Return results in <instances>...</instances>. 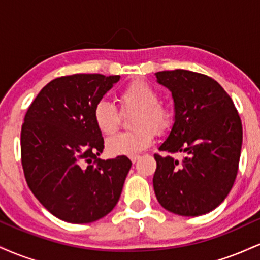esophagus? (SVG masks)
Here are the masks:
<instances>
[{
  "label": "esophagus",
  "instance_id": "obj_1",
  "mask_svg": "<svg viewBox=\"0 0 260 260\" xmlns=\"http://www.w3.org/2000/svg\"><path fill=\"white\" fill-rule=\"evenodd\" d=\"M129 159H131V161H132V162H133V164H136V162H137V161H138V159H139V156H138V155H136V156H131V157H129Z\"/></svg>",
  "mask_w": 260,
  "mask_h": 260
}]
</instances>
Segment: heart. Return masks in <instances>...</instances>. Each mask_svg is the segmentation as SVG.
Here are the masks:
<instances>
[{
    "label": "heart",
    "instance_id": "b5f03b06",
    "mask_svg": "<svg viewBox=\"0 0 260 260\" xmlns=\"http://www.w3.org/2000/svg\"><path fill=\"white\" fill-rule=\"evenodd\" d=\"M160 91L147 80H133L122 89L117 96L121 112L134 111L131 127L136 129L110 139L107 142V151L110 154L128 156L139 154L153 143V129L156 133H164L172 126L174 113L160 103ZM92 117L98 129L107 137L117 132L121 123V113L116 106L104 100L95 105Z\"/></svg>",
    "mask_w": 260,
    "mask_h": 260
}]
</instances>
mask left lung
<instances>
[{
  "instance_id": "8db88e82",
  "label": "left lung",
  "mask_w": 260,
  "mask_h": 260,
  "mask_svg": "<svg viewBox=\"0 0 260 260\" xmlns=\"http://www.w3.org/2000/svg\"><path fill=\"white\" fill-rule=\"evenodd\" d=\"M172 92L175 123L162 153L155 154L153 184L161 207L182 216L214 210L234 186L242 147V122L234 101L216 80L186 70L156 73Z\"/></svg>"
}]
</instances>
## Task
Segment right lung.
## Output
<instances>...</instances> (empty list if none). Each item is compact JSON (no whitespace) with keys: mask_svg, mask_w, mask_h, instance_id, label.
Segmentation results:
<instances>
[{"mask_svg":"<svg viewBox=\"0 0 260 260\" xmlns=\"http://www.w3.org/2000/svg\"><path fill=\"white\" fill-rule=\"evenodd\" d=\"M120 76L72 74L51 80L25 113L20 153L25 181L52 215L72 223L101 219L115 208L132 162L101 160L104 138L94 107Z\"/></svg>","mask_w":260,"mask_h":260,"instance_id":"add662e5","label":"right lung"}]
</instances>
